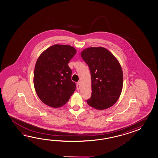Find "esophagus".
<instances>
[{"instance_id": "34e87169", "label": "esophagus", "mask_w": 158, "mask_h": 158, "mask_svg": "<svg viewBox=\"0 0 158 158\" xmlns=\"http://www.w3.org/2000/svg\"><path fill=\"white\" fill-rule=\"evenodd\" d=\"M80 82H78L77 83V85H76V87H77V90H79L80 89Z\"/></svg>"}]
</instances>
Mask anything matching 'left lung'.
I'll return each instance as SVG.
<instances>
[{
  "label": "left lung",
  "mask_w": 158,
  "mask_h": 158,
  "mask_svg": "<svg viewBox=\"0 0 158 158\" xmlns=\"http://www.w3.org/2000/svg\"><path fill=\"white\" fill-rule=\"evenodd\" d=\"M91 77V96L87 104L97 110L111 107L117 102L123 85L121 65L114 55L103 47H89L81 53Z\"/></svg>",
  "instance_id": "left-lung-1"
}]
</instances>
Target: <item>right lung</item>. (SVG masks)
I'll use <instances>...</instances> for the list:
<instances>
[{
  "label": "right lung",
  "mask_w": 158,
  "mask_h": 158,
  "mask_svg": "<svg viewBox=\"0 0 158 158\" xmlns=\"http://www.w3.org/2000/svg\"><path fill=\"white\" fill-rule=\"evenodd\" d=\"M76 50L69 45L55 44L44 51L37 59L34 73V86L44 104L60 107L69 101L76 90L68 66Z\"/></svg>",
  "instance_id": "right-lung-1"
}]
</instances>
